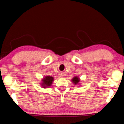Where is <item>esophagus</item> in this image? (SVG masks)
<instances>
[{"mask_svg": "<svg viewBox=\"0 0 124 124\" xmlns=\"http://www.w3.org/2000/svg\"><path fill=\"white\" fill-rule=\"evenodd\" d=\"M63 76H64V75H63V74H61V77H63Z\"/></svg>", "mask_w": 124, "mask_h": 124, "instance_id": "1", "label": "esophagus"}]
</instances>
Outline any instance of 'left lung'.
<instances>
[{
	"instance_id": "1",
	"label": "left lung",
	"mask_w": 124,
	"mask_h": 124,
	"mask_svg": "<svg viewBox=\"0 0 124 124\" xmlns=\"http://www.w3.org/2000/svg\"><path fill=\"white\" fill-rule=\"evenodd\" d=\"M72 82L73 83V84H74L75 85H78L79 83L80 82V79L79 77H74L72 79Z\"/></svg>"
}]
</instances>
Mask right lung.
<instances>
[{"label":"right lung","mask_w":124,"mask_h":124,"mask_svg":"<svg viewBox=\"0 0 124 124\" xmlns=\"http://www.w3.org/2000/svg\"><path fill=\"white\" fill-rule=\"evenodd\" d=\"M54 81V78L53 77L47 75L43 77V79H41V86L43 88H48V87L51 86L52 84V83Z\"/></svg>","instance_id":"add662e5"}]
</instances>
